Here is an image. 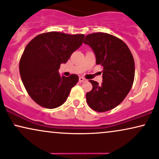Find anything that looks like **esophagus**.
<instances>
[{
    "mask_svg": "<svg viewBox=\"0 0 159 159\" xmlns=\"http://www.w3.org/2000/svg\"><path fill=\"white\" fill-rule=\"evenodd\" d=\"M79 81H80V82H86V81H87V80L84 79V77H80V79H79Z\"/></svg>",
    "mask_w": 159,
    "mask_h": 159,
    "instance_id": "esophagus-1",
    "label": "esophagus"
}]
</instances>
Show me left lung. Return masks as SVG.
I'll return each mask as SVG.
<instances>
[{
  "mask_svg": "<svg viewBox=\"0 0 159 159\" xmlns=\"http://www.w3.org/2000/svg\"><path fill=\"white\" fill-rule=\"evenodd\" d=\"M83 42L92 48L96 64L103 67L102 84L90 80L93 88L86 93L88 106L98 112L112 110L132 87L135 74L133 55L121 39L105 33L88 34Z\"/></svg>",
  "mask_w": 159,
  "mask_h": 159,
  "instance_id": "1",
  "label": "left lung"
}]
</instances>
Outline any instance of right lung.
Here are the masks:
<instances>
[{
	"label": "right lung",
	"instance_id": "right-lung-1",
	"mask_svg": "<svg viewBox=\"0 0 159 159\" xmlns=\"http://www.w3.org/2000/svg\"><path fill=\"white\" fill-rule=\"evenodd\" d=\"M84 37V34L52 31L38 35L27 45L20 58V74L27 92L36 104L54 109L66 101L79 77H61L58 69L81 46Z\"/></svg>",
	"mask_w": 159,
	"mask_h": 159
}]
</instances>
